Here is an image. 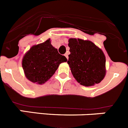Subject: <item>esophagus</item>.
<instances>
[{
  "instance_id": "esophagus-1",
  "label": "esophagus",
  "mask_w": 128,
  "mask_h": 128,
  "mask_svg": "<svg viewBox=\"0 0 128 128\" xmlns=\"http://www.w3.org/2000/svg\"><path fill=\"white\" fill-rule=\"evenodd\" d=\"M64 56H65V57H66L67 59H68V54H67V53H66V54H64Z\"/></svg>"
}]
</instances>
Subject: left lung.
Here are the masks:
<instances>
[{
	"mask_svg": "<svg viewBox=\"0 0 128 128\" xmlns=\"http://www.w3.org/2000/svg\"><path fill=\"white\" fill-rule=\"evenodd\" d=\"M70 54L68 64L76 80L81 85L94 86L105 76V56L92 42L80 39L69 40Z\"/></svg>",
	"mask_w": 128,
	"mask_h": 128,
	"instance_id": "8db88e82",
	"label": "left lung"
}]
</instances>
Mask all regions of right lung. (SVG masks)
Segmentation results:
<instances>
[{
    "label": "right lung",
    "mask_w": 128,
    "mask_h": 128,
    "mask_svg": "<svg viewBox=\"0 0 128 128\" xmlns=\"http://www.w3.org/2000/svg\"><path fill=\"white\" fill-rule=\"evenodd\" d=\"M67 61L65 56L58 54L50 40L33 46L26 53L22 67L27 79L33 83L44 84L52 76L60 63Z\"/></svg>",
    "instance_id": "add662e5"
}]
</instances>
